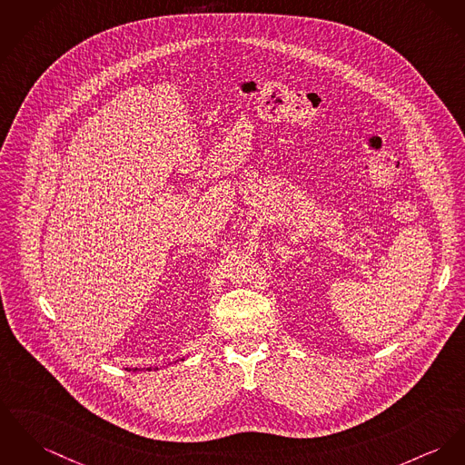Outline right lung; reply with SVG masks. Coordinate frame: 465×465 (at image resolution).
Wrapping results in <instances>:
<instances>
[{
	"label": "right lung",
	"instance_id": "right-lung-1",
	"mask_svg": "<svg viewBox=\"0 0 465 465\" xmlns=\"http://www.w3.org/2000/svg\"><path fill=\"white\" fill-rule=\"evenodd\" d=\"M180 360H183V358H180ZM180 360H176V361H180ZM126 371H128V369H126ZM134 371H139V369H134ZM143 371H144V369H143ZM148 371H152V367H150V369H148ZM153 371H158V367H155V369H153Z\"/></svg>",
	"mask_w": 465,
	"mask_h": 465
}]
</instances>
